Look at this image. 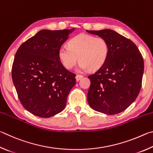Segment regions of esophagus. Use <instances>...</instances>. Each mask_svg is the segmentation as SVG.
I'll use <instances>...</instances> for the list:
<instances>
[{
    "label": "esophagus",
    "instance_id": "esophagus-1",
    "mask_svg": "<svg viewBox=\"0 0 153 153\" xmlns=\"http://www.w3.org/2000/svg\"><path fill=\"white\" fill-rule=\"evenodd\" d=\"M82 77H83V76H82V75H81V74H76V80L77 81H79L80 79L82 78Z\"/></svg>",
    "mask_w": 153,
    "mask_h": 153
}]
</instances>
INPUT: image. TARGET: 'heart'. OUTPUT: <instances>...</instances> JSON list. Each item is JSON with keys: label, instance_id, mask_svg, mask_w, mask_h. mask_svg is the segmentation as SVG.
I'll return each instance as SVG.
<instances>
[{"label": "heart", "instance_id": "b5f03b06", "mask_svg": "<svg viewBox=\"0 0 153 153\" xmlns=\"http://www.w3.org/2000/svg\"><path fill=\"white\" fill-rule=\"evenodd\" d=\"M108 55L109 44L105 38L85 33L72 37L68 47L63 45L58 50L59 59L66 68H72L79 60V71L100 69Z\"/></svg>", "mask_w": 153, "mask_h": 153}]
</instances>
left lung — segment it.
<instances>
[{
	"instance_id": "1",
	"label": "left lung",
	"mask_w": 153,
	"mask_h": 153,
	"mask_svg": "<svg viewBox=\"0 0 153 153\" xmlns=\"http://www.w3.org/2000/svg\"><path fill=\"white\" fill-rule=\"evenodd\" d=\"M105 38L109 55L104 65L88 76L91 85L87 101L94 110L108 115L127 109L140 93L144 60L136 44L111 29L89 31Z\"/></svg>"
}]
</instances>
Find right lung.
<instances>
[{
    "label": "right lung",
    "mask_w": 153,
    "mask_h": 153,
    "mask_svg": "<svg viewBox=\"0 0 153 153\" xmlns=\"http://www.w3.org/2000/svg\"><path fill=\"white\" fill-rule=\"evenodd\" d=\"M74 29H43L19 48L12 79L20 102L30 113L50 117L65 108L76 74L64 68L58 50Z\"/></svg>",
    "instance_id": "right-lung-1"
}]
</instances>
